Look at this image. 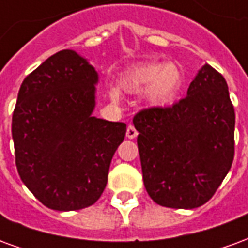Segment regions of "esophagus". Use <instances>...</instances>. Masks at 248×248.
I'll use <instances>...</instances> for the list:
<instances>
[{"label": "esophagus", "instance_id": "esophagus-1", "mask_svg": "<svg viewBox=\"0 0 248 248\" xmlns=\"http://www.w3.org/2000/svg\"><path fill=\"white\" fill-rule=\"evenodd\" d=\"M137 135H138V131L135 130V127L133 124H129L127 129H126V137H127L129 140H134Z\"/></svg>", "mask_w": 248, "mask_h": 248}]
</instances>
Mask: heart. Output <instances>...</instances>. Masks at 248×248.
<instances>
[{
    "instance_id": "1",
    "label": "heart",
    "mask_w": 248,
    "mask_h": 248,
    "mask_svg": "<svg viewBox=\"0 0 248 248\" xmlns=\"http://www.w3.org/2000/svg\"><path fill=\"white\" fill-rule=\"evenodd\" d=\"M119 87L127 93H138L145 89V98L151 105L167 103L175 97L183 83V71L174 62L153 61L130 67L119 78ZM113 101H118L119 92L110 90Z\"/></svg>"
}]
</instances>
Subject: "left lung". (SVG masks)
I'll list each match as a JSON object with an SVG mask.
<instances>
[{"label":"left lung","mask_w":248,"mask_h":248,"mask_svg":"<svg viewBox=\"0 0 248 248\" xmlns=\"http://www.w3.org/2000/svg\"><path fill=\"white\" fill-rule=\"evenodd\" d=\"M147 194L158 204L195 208L210 201L234 161L235 111L223 76L204 65L172 106L135 114Z\"/></svg>","instance_id":"1"}]
</instances>
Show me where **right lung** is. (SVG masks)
Listing matches in <instances>:
<instances>
[{
  "label": "right lung",
  "instance_id": "add662e5",
  "mask_svg": "<svg viewBox=\"0 0 248 248\" xmlns=\"http://www.w3.org/2000/svg\"><path fill=\"white\" fill-rule=\"evenodd\" d=\"M97 71L73 50L49 57L19 87L12 118L16 166L46 207L71 211L102 195L124 122L93 117Z\"/></svg>",
  "mask_w": 248,
  "mask_h": 248
}]
</instances>
